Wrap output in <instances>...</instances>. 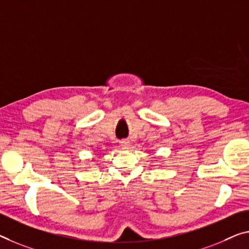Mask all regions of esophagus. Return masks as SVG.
<instances>
[{
	"mask_svg": "<svg viewBox=\"0 0 249 249\" xmlns=\"http://www.w3.org/2000/svg\"><path fill=\"white\" fill-rule=\"evenodd\" d=\"M120 144H121L122 149H129L130 148V141L129 140H125V139L121 140L120 141Z\"/></svg>",
	"mask_w": 249,
	"mask_h": 249,
	"instance_id": "1",
	"label": "esophagus"
}]
</instances>
